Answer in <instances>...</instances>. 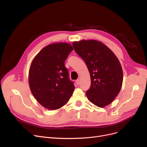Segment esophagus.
<instances>
[{
	"label": "esophagus",
	"instance_id": "esophagus-1",
	"mask_svg": "<svg viewBox=\"0 0 147 147\" xmlns=\"http://www.w3.org/2000/svg\"><path fill=\"white\" fill-rule=\"evenodd\" d=\"M76 84H77V85H79V84H80V79H78L77 80H76Z\"/></svg>",
	"mask_w": 147,
	"mask_h": 147
}]
</instances>
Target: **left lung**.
Masks as SVG:
<instances>
[{
  "label": "left lung",
  "instance_id": "8db88e82",
  "mask_svg": "<svg viewBox=\"0 0 147 147\" xmlns=\"http://www.w3.org/2000/svg\"><path fill=\"white\" fill-rule=\"evenodd\" d=\"M73 46L90 73L91 86L86 92L88 99L99 107L109 105L123 85V69L117 57L105 44L97 40L74 41Z\"/></svg>",
  "mask_w": 147,
  "mask_h": 147
}]
</instances>
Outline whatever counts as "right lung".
Wrapping results in <instances>:
<instances>
[{
    "label": "right lung",
    "mask_w": 147,
    "mask_h": 147,
    "mask_svg": "<svg viewBox=\"0 0 147 147\" xmlns=\"http://www.w3.org/2000/svg\"><path fill=\"white\" fill-rule=\"evenodd\" d=\"M73 50L69 43L51 44L41 49L32 61L30 89L38 103L49 110L64 106L73 93L75 87L64 64Z\"/></svg>",
    "instance_id": "add662e5"
}]
</instances>
